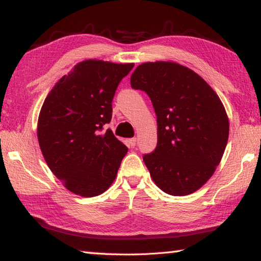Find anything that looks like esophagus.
<instances>
[{
    "mask_svg": "<svg viewBox=\"0 0 261 261\" xmlns=\"http://www.w3.org/2000/svg\"><path fill=\"white\" fill-rule=\"evenodd\" d=\"M127 144H129V146L135 147L136 145H137V138H130V139H127Z\"/></svg>",
    "mask_w": 261,
    "mask_h": 261,
    "instance_id": "1",
    "label": "esophagus"
}]
</instances>
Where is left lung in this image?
Here are the masks:
<instances>
[{
	"instance_id": "8db88e82",
	"label": "left lung",
	"mask_w": 261,
	"mask_h": 261,
	"mask_svg": "<svg viewBox=\"0 0 261 261\" xmlns=\"http://www.w3.org/2000/svg\"><path fill=\"white\" fill-rule=\"evenodd\" d=\"M131 87L149 96L156 115V147L143 156L154 183L171 196L197 191L227 146L229 121L218 94L199 74L174 62L140 64Z\"/></svg>"
}]
</instances>
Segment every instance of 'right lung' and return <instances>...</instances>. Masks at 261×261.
Segmentation results:
<instances>
[{
	"mask_svg": "<svg viewBox=\"0 0 261 261\" xmlns=\"http://www.w3.org/2000/svg\"><path fill=\"white\" fill-rule=\"evenodd\" d=\"M134 67L83 61L47 95L38 121L39 145L53 174L69 191L99 196L116 177L127 147L103 129L112 120L118 84Z\"/></svg>",
	"mask_w": 261,
	"mask_h": 261,
	"instance_id": "obj_1",
	"label": "right lung"
}]
</instances>
